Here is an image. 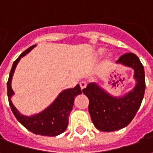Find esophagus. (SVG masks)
Returning a JSON list of instances; mask_svg holds the SVG:
<instances>
[{
	"label": "esophagus",
	"mask_w": 153,
	"mask_h": 153,
	"mask_svg": "<svg viewBox=\"0 0 153 153\" xmlns=\"http://www.w3.org/2000/svg\"><path fill=\"white\" fill-rule=\"evenodd\" d=\"M80 87H81V89H83V88H85L87 86V83H85V82H83V81H82V82H80Z\"/></svg>",
	"instance_id": "1"
}]
</instances>
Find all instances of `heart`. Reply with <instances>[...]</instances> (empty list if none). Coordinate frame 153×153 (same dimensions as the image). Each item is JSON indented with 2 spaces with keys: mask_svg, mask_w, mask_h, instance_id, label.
<instances>
[{
  "mask_svg": "<svg viewBox=\"0 0 153 153\" xmlns=\"http://www.w3.org/2000/svg\"><path fill=\"white\" fill-rule=\"evenodd\" d=\"M103 52V49H101V50H99V53H102Z\"/></svg>",
  "mask_w": 153,
  "mask_h": 153,
  "instance_id": "1",
  "label": "heart"
}]
</instances>
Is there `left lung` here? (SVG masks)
<instances>
[{"label":"left lung","mask_w":153,"mask_h":153,"mask_svg":"<svg viewBox=\"0 0 153 153\" xmlns=\"http://www.w3.org/2000/svg\"><path fill=\"white\" fill-rule=\"evenodd\" d=\"M116 63L134 70V77L137 83L128 94L115 97L94 83H88L83 90V94L89 100L88 111L93 125L103 132L115 131L127 126L134 118L144 96V68L138 57L134 53H125Z\"/></svg>","instance_id":"1"}]
</instances>
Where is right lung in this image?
<instances>
[{
	"label": "right lung",
	"mask_w": 153,
	"mask_h": 153,
	"mask_svg": "<svg viewBox=\"0 0 153 153\" xmlns=\"http://www.w3.org/2000/svg\"><path fill=\"white\" fill-rule=\"evenodd\" d=\"M34 47L35 45L28 47L13 63L7 82V95H8L9 104L15 118L28 130L35 134L42 135V136H56L62 134L68 126L69 116L70 111L73 109L74 97L77 95H79L82 93L79 84H77V86L74 87V88L64 90L57 97V98L54 101V102L50 106H48L47 109L44 110L43 111H42L39 114L29 117L25 116L19 112L10 100V97L14 94V91L11 88V79L15 67L20 60V58L25 56Z\"/></svg>",
	"instance_id": "right-lung-1"
}]
</instances>
